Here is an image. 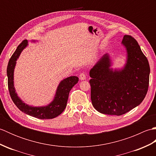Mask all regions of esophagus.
Here are the masks:
<instances>
[{
  "instance_id": "esophagus-1",
  "label": "esophagus",
  "mask_w": 156,
  "mask_h": 156,
  "mask_svg": "<svg viewBox=\"0 0 156 156\" xmlns=\"http://www.w3.org/2000/svg\"><path fill=\"white\" fill-rule=\"evenodd\" d=\"M86 78H87V74L84 72H82V73H80V75H79V78H80V80H85Z\"/></svg>"
}]
</instances>
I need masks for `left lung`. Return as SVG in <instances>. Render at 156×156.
Wrapping results in <instances>:
<instances>
[{
    "instance_id": "8db88e82",
    "label": "left lung",
    "mask_w": 156,
    "mask_h": 156,
    "mask_svg": "<svg viewBox=\"0 0 156 156\" xmlns=\"http://www.w3.org/2000/svg\"><path fill=\"white\" fill-rule=\"evenodd\" d=\"M127 51L125 68L110 69L108 55H103L90 71L91 101L101 113L122 115L141 104L146 96L150 68L135 38L125 35L122 41Z\"/></svg>"
}]
</instances>
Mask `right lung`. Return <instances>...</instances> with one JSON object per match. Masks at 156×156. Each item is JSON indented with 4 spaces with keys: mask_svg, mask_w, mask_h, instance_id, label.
<instances>
[{
    "mask_svg": "<svg viewBox=\"0 0 156 156\" xmlns=\"http://www.w3.org/2000/svg\"><path fill=\"white\" fill-rule=\"evenodd\" d=\"M27 45V40H23L18 45L17 48L9 59L6 74L8 77V88L10 95L13 102L19 110L27 115L41 119L55 118L64 111L67 105L69 91L76 84L78 83V78L77 76H70L63 80L58 86L54 100L46 107H34L25 104L18 97L15 92L14 85H13V72H14L16 59H18L23 49Z\"/></svg>",
    "mask_w": 156,
    "mask_h": 156,
    "instance_id": "1",
    "label": "right lung"
}]
</instances>
